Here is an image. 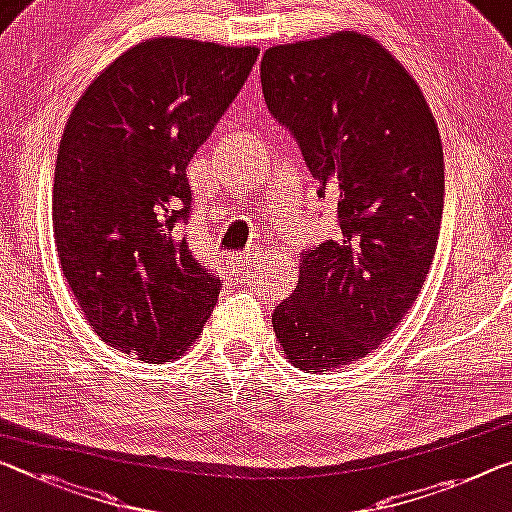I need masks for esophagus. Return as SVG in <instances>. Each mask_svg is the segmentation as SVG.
Instances as JSON below:
<instances>
[{
    "label": "esophagus",
    "mask_w": 512,
    "mask_h": 512,
    "mask_svg": "<svg viewBox=\"0 0 512 512\" xmlns=\"http://www.w3.org/2000/svg\"><path fill=\"white\" fill-rule=\"evenodd\" d=\"M232 266L236 271H246V269H250V266H253V255H248V253H236V255H232Z\"/></svg>",
    "instance_id": "obj_1"
}]
</instances>
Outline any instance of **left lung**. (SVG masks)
Here are the masks:
<instances>
[{
	"label": "left lung",
	"mask_w": 512,
	"mask_h": 512,
	"mask_svg": "<svg viewBox=\"0 0 512 512\" xmlns=\"http://www.w3.org/2000/svg\"><path fill=\"white\" fill-rule=\"evenodd\" d=\"M259 75L340 225L303 253L273 331L296 368L335 370L381 345L421 294L444 211L439 128L407 68L363 34L276 45Z\"/></svg>",
	"instance_id": "8db88e82"
}]
</instances>
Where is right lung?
<instances>
[{
  "mask_svg": "<svg viewBox=\"0 0 512 512\" xmlns=\"http://www.w3.org/2000/svg\"><path fill=\"white\" fill-rule=\"evenodd\" d=\"M257 48L154 38L91 82L61 135L52 225L61 271L103 342L179 358L218 303L190 253L186 167L230 108Z\"/></svg>",
  "mask_w": 512,
  "mask_h": 512,
  "instance_id": "add662e5",
  "label": "right lung"
}]
</instances>
